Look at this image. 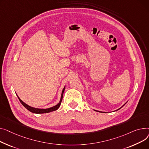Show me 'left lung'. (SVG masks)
I'll return each instance as SVG.
<instances>
[{"label":"left lung","mask_w":149,"mask_h":149,"mask_svg":"<svg viewBox=\"0 0 149 149\" xmlns=\"http://www.w3.org/2000/svg\"><path fill=\"white\" fill-rule=\"evenodd\" d=\"M126 103H125V104H126ZM125 104H124V105H125ZM124 105H123V106H124ZM97 111V112H100V111Z\"/></svg>","instance_id":"obj_1"}]
</instances>
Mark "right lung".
Instances as JSON below:
<instances>
[{"mask_svg":"<svg viewBox=\"0 0 149 149\" xmlns=\"http://www.w3.org/2000/svg\"><path fill=\"white\" fill-rule=\"evenodd\" d=\"M64 90H65V86L64 88L62 91V94H61V100L59 102L58 104H57L56 105H55V107H51L50 108H47V109H38V108H33V107H31L29 105H28L27 104H26L25 103H24L19 97V96L17 95V97H18L20 102H21V103L23 104V105L28 110H29L30 112H32V113H48V112H52V111H56L57 110L60 105H61V102H62V99H63V94H64Z\"/></svg>","mask_w":149,"mask_h":149,"instance_id":"1","label":"right lung"}]
</instances>
